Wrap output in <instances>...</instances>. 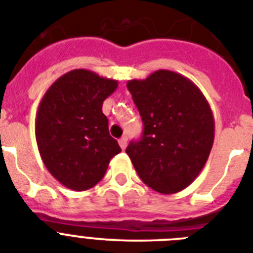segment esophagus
Here are the masks:
<instances>
[{"label":"esophagus","mask_w":253,"mask_h":253,"mask_svg":"<svg viewBox=\"0 0 253 253\" xmlns=\"http://www.w3.org/2000/svg\"><path fill=\"white\" fill-rule=\"evenodd\" d=\"M118 143H120L121 148H122V149L125 150V149H126V146H127V137H126V136L121 137L120 141H118Z\"/></svg>","instance_id":"obj_1"}]
</instances>
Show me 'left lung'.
<instances>
[{
    "label": "left lung",
    "instance_id": "1",
    "mask_svg": "<svg viewBox=\"0 0 253 253\" xmlns=\"http://www.w3.org/2000/svg\"><path fill=\"white\" fill-rule=\"evenodd\" d=\"M144 123L143 136L126 153L144 184L173 194L197 179L215 139V120L202 91L189 78L159 69L145 80H131Z\"/></svg>",
    "mask_w": 253,
    "mask_h": 253
}]
</instances>
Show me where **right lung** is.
<instances>
[{
    "mask_svg": "<svg viewBox=\"0 0 253 253\" xmlns=\"http://www.w3.org/2000/svg\"><path fill=\"white\" fill-rule=\"evenodd\" d=\"M117 87L116 80L74 69L55 81L42 97L36 116L38 150L48 172L65 188L84 192L95 186L121 152L101 110Z\"/></svg>",
    "mask_w": 253,
    "mask_h": 253,
    "instance_id": "1",
    "label": "right lung"
}]
</instances>
